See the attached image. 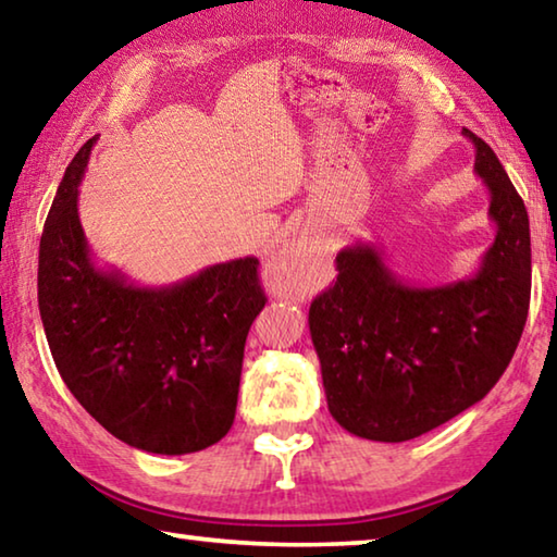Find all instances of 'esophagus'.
Wrapping results in <instances>:
<instances>
[{
  "label": "esophagus",
  "instance_id": "1",
  "mask_svg": "<svg viewBox=\"0 0 557 557\" xmlns=\"http://www.w3.org/2000/svg\"><path fill=\"white\" fill-rule=\"evenodd\" d=\"M299 252H301L299 248H285V250H282V252H280V258H297V256H299Z\"/></svg>",
  "mask_w": 557,
  "mask_h": 557
}]
</instances>
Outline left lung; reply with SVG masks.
<instances>
[{
	"label": "left lung",
	"mask_w": 557,
	"mask_h": 557,
	"mask_svg": "<svg viewBox=\"0 0 557 557\" xmlns=\"http://www.w3.org/2000/svg\"><path fill=\"white\" fill-rule=\"evenodd\" d=\"M476 149L496 238L467 280L408 285L371 243L336 256L338 277L309 307L332 418L373 442H405L445 425L494 388L521 342L531 305V228L494 149Z\"/></svg>",
	"instance_id": "obj_1"
}]
</instances>
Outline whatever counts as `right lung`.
I'll list each match as a JSON object with an SVG mask.
<instances>
[{
    "mask_svg": "<svg viewBox=\"0 0 557 557\" xmlns=\"http://www.w3.org/2000/svg\"><path fill=\"white\" fill-rule=\"evenodd\" d=\"M98 137L78 149L39 245V312L63 383L110 435L188 455L228 435L245 338L265 307L258 258L219 262L166 287L98 268L78 186Z\"/></svg>",
    "mask_w": 557,
    "mask_h": 557,
    "instance_id": "1",
    "label": "right lung"
}]
</instances>
